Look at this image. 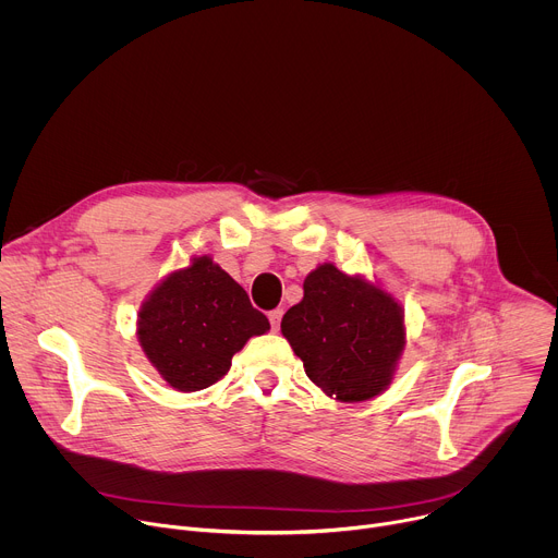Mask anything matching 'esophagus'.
Here are the masks:
<instances>
[{
  "label": "esophagus",
  "mask_w": 558,
  "mask_h": 558,
  "mask_svg": "<svg viewBox=\"0 0 558 558\" xmlns=\"http://www.w3.org/2000/svg\"><path fill=\"white\" fill-rule=\"evenodd\" d=\"M282 308H274L271 313H269V323H271V329L274 331H278L280 329V320H282Z\"/></svg>",
  "instance_id": "1"
}]
</instances>
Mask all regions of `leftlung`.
Listing matches in <instances>:
<instances>
[{
    "instance_id": "left-lung-1",
    "label": "left lung",
    "mask_w": 558,
    "mask_h": 558,
    "mask_svg": "<svg viewBox=\"0 0 558 558\" xmlns=\"http://www.w3.org/2000/svg\"><path fill=\"white\" fill-rule=\"evenodd\" d=\"M304 295L280 323L306 377L338 402L381 395L407 349L404 308L377 280L344 274L333 263L304 278Z\"/></svg>"
}]
</instances>
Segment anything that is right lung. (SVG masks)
Returning <instances> with one entry per match:
<instances>
[{
	"label": "right lung",
	"instance_id": "add662e5",
	"mask_svg": "<svg viewBox=\"0 0 558 558\" xmlns=\"http://www.w3.org/2000/svg\"><path fill=\"white\" fill-rule=\"evenodd\" d=\"M269 329L247 291L207 254L156 282L136 315V338L147 362L179 392L218 381L233 353Z\"/></svg>",
	"mask_w": 558,
	"mask_h": 558
}]
</instances>
